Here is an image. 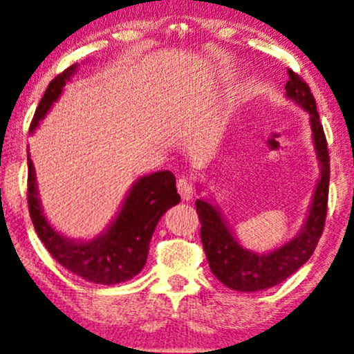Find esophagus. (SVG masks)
I'll return each mask as SVG.
<instances>
[{
    "instance_id": "34e87169",
    "label": "esophagus",
    "mask_w": 354,
    "mask_h": 354,
    "mask_svg": "<svg viewBox=\"0 0 354 354\" xmlns=\"http://www.w3.org/2000/svg\"><path fill=\"white\" fill-rule=\"evenodd\" d=\"M176 187H178V192H180V196L185 201H191L192 196H194V191H192V185L189 183V180H187V178H185V176L178 180Z\"/></svg>"
}]
</instances>
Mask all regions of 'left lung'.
Masks as SVG:
<instances>
[{"mask_svg":"<svg viewBox=\"0 0 354 354\" xmlns=\"http://www.w3.org/2000/svg\"><path fill=\"white\" fill-rule=\"evenodd\" d=\"M288 75L290 81L285 86L286 98L293 100L296 105L309 113L314 150L320 168L313 202L309 205L308 216L301 232L288 243L281 244L273 251L266 254L249 251L239 244L218 207L212 204L209 199L196 201V210L202 225V246H204L210 270L225 286L236 291H261L281 283L309 261L324 232L328 181H330V158H328L327 140H325L317 106H315L309 86L291 69L288 71Z\"/></svg>","mask_w":354,"mask_h":354,"instance_id":"8db88e82","label":"left lung"}]
</instances>
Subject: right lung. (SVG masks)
I'll return each mask as SVG.
<instances>
[{"label":"right lung","mask_w":354,"mask_h":354,"mask_svg":"<svg viewBox=\"0 0 354 354\" xmlns=\"http://www.w3.org/2000/svg\"><path fill=\"white\" fill-rule=\"evenodd\" d=\"M77 63L73 64L48 84L32 120V134L39 128V122L46 116L53 103L58 102L63 87L77 73ZM27 168L29 212L41 243L64 268L98 285L122 283L142 270L147 262L149 244L155 226L169 207L181 201L176 191V178L171 171L147 174L134 183L120 212L105 232L87 241H79L63 236L46 220L37 189L35 168L29 152Z\"/></svg>","instance_id":"right-lung-1"}]
</instances>
